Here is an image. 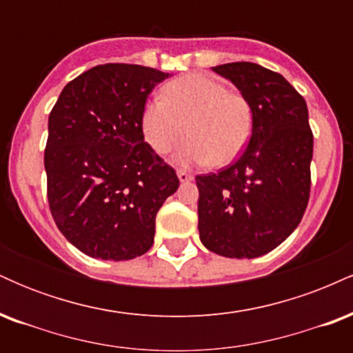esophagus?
Segmentation results:
<instances>
[{
  "label": "esophagus",
  "mask_w": 353,
  "mask_h": 353,
  "mask_svg": "<svg viewBox=\"0 0 353 353\" xmlns=\"http://www.w3.org/2000/svg\"><path fill=\"white\" fill-rule=\"evenodd\" d=\"M177 177H179V182H182V184H184V182H190L194 179V177L185 171H177Z\"/></svg>",
  "instance_id": "esophagus-1"
}]
</instances>
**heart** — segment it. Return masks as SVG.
Masks as SVG:
<instances>
[{
	"instance_id": "obj_1",
	"label": "heart",
	"mask_w": 353,
	"mask_h": 353,
	"mask_svg": "<svg viewBox=\"0 0 353 353\" xmlns=\"http://www.w3.org/2000/svg\"><path fill=\"white\" fill-rule=\"evenodd\" d=\"M252 125L249 101L202 74L169 83L163 98L149 101L141 116L144 139L154 152L168 154L189 136L174 157L181 165L232 163L249 143Z\"/></svg>"
}]
</instances>
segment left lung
<instances>
[{
	"label": "left lung",
	"mask_w": 353,
	"mask_h": 353,
	"mask_svg": "<svg viewBox=\"0 0 353 353\" xmlns=\"http://www.w3.org/2000/svg\"><path fill=\"white\" fill-rule=\"evenodd\" d=\"M210 70L249 101L254 125L236 163L196 177L199 237L224 257H261L294 232L309 202V111L289 81L261 64L241 61Z\"/></svg>",
	"instance_id": "1"
}]
</instances>
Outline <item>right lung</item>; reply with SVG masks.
<instances>
[{"label": "right lung", "instance_id": "add662e5", "mask_svg": "<svg viewBox=\"0 0 353 353\" xmlns=\"http://www.w3.org/2000/svg\"><path fill=\"white\" fill-rule=\"evenodd\" d=\"M165 78L139 64H101L68 83L52 108L48 201L61 234L89 257L131 261L148 252L157 210L179 188L141 128L148 96Z\"/></svg>", "mask_w": 353, "mask_h": 353}]
</instances>
